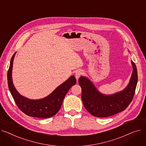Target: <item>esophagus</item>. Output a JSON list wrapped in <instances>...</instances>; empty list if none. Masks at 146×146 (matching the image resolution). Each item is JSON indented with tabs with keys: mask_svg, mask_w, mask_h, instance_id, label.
Masks as SVG:
<instances>
[{
	"mask_svg": "<svg viewBox=\"0 0 146 146\" xmlns=\"http://www.w3.org/2000/svg\"><path fill=\"white\" fill-rule=\"evenodd\" d=\"M82 70H78L76 72H75V78L76 80H78V78H80V77L81 76V75L82 74Z\"/></svg>",
	"mask_w": 146,
	"mask_h": 146,
	"instance_id": "1",
	"label": "esophagus"
}]
</instances>
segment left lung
Here are the masks:
<instances>
[{
    "label": "left lung",
    "mask_w": 146,
    "mask_h": 146,
    "mask_svg": "<svg viewBox=\"0 0 146 146\" xmlns=\"http://www.w3.org/2000/svg\"><path fill=\"white\" fill-rule=\"evenodd\" d=\"M131 64L133 72L127 86L123 90L110 95L101 93L87 77H80L78 83L82 89V101L91 114L97 117H107L127 108L133 98L138 81L136 66L132 61Z\"/></svg>",
    "instance_id": "1"
}]
</instances>
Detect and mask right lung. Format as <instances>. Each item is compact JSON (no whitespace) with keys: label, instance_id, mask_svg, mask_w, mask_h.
<instances>
[{"label":"right lung","instance_id":"right-lung-1","mask_svg":"<svg viewBox=\"0 0 146 146\" xmlns=\"http://www.w3.org/2000/svg\"><path fill=\"white\" fill-rule=\"evenodd\" d=\"M16 53L13 55L11 60L7 71V83L9 89L17 106L23 113L31 117L46 118L55 115L61 108L68 91L76 84L75 76L72 75L45 98L31 100L25 97L16 90L12 81V68Z\"/></svg>","mask_w":146,"mask_h":146}]
</instances>
